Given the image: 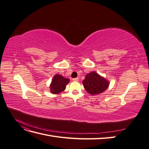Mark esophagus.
Returning <instances> with one entry per match:
<instances>
[{"instance_id": "obj_1", "label": "esophagus", "mask_w": 149, "mask_h": 149, "mask_svg": "<svg viewBox=\"0 0 149 149\" xmlns=\"http://www.w3.org/2000/svg\"><path fill=\"white\" fill-rule=\"evenodd\" d=\"M78 80H79V78H73V81H78Z\"/></svg>"}]
</instances>
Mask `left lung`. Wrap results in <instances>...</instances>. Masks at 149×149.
Wrapping results in <instances>:
<instances>
[{
    "label": "left lung",
    "mask_w": 149,
    "mask_h": 149,
    "mask_svg": "<svg viewBox=\"0 0 149 149\" xmlns=\"http://www.w3.org/2000/svg\"><path fill=\"white\" fill-rule=\"evenodd\" d=\"M83 84L86 91L91 95H98L108 88L109 81L96 72L91 71L86 75Z\"/></svg>",
    "instance_id": "8db88e82"
}]
</instances>
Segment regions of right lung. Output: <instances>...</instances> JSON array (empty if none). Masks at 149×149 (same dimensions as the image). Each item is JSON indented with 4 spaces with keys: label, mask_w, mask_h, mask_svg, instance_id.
I'll use <instances>...</instances> for the list:
<instances>
[{
    "label": "right lung",
    "mask_w": 149,
    "mask_h": 149,
    "mask_svg": "<svg viewBox=\"0 0 149 149\" xmlns=\"http://www.w3.org/2000/svg\"><path fill=\"white\" fill-rule=\"evenodd\" d=\"M70 79L66 78L59 74H55L49 84L50 92L54 94L63 92L66 89V86L70 83Z\"/></svg>",
    "instance_id": "1"
}]
</instances>
